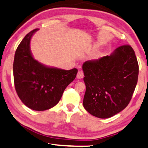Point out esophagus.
I'll return each instance as SVG.
<instances>
[{
	"label": "esophagus",
	"mask_w": 148,
	"mask_h": 148,
	"mask_svg": "<svg viewBox=\"0 0 148 148\" xmlns=\"http://www.w3.org/2000/svg\"><path fill=\"white\" fill-rule=\"evenodd\" d=\"M83 76H84L83 72H82V71H79L77 74V78H78V79H80V78H83Z\"/></svg>",
	"instance_id": "obj_1"
}]
</instances>
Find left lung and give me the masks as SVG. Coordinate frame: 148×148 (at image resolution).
I'll use <instances>...</instances> for the list:
<instances>
[{
	"label": "left lung",
	"mask_w": 148,
	"mask_h": 148,
	"mask_svg": "<svg viewBox=\"0 0 148 148\" xmlns=\"http://www.w3.org/2000/svg\"><path fill=\"white\" fill-rule=\"evenodd\" d=\"M83 70V106L91 115L108 118L128 106L139 75L137 59L130 45L119 46L110 56L85 61Z\"/></svg>",
	"instance_id": "8db88e82"
}]
</instances>
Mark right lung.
<instances>
[{
  "label": "right lung",
  "instance_id": "right-lung-1",
  "mask_svg": "<svg viewBox=\"0 0 148 148\" xmlns=\"http://www.w3.org/2000/svg\"><path fill=\"white\" fill-rule=\"evenodd\" d=\"M35 29L24 37L15 53L13 71L16 91L27 107L45 111L59 102L65 88L75 79L78 70L50 68L33 58L30 42Z\"/></svg>",
  "mask_w": 148,
  "mask_h": 148
}]
</instances>
